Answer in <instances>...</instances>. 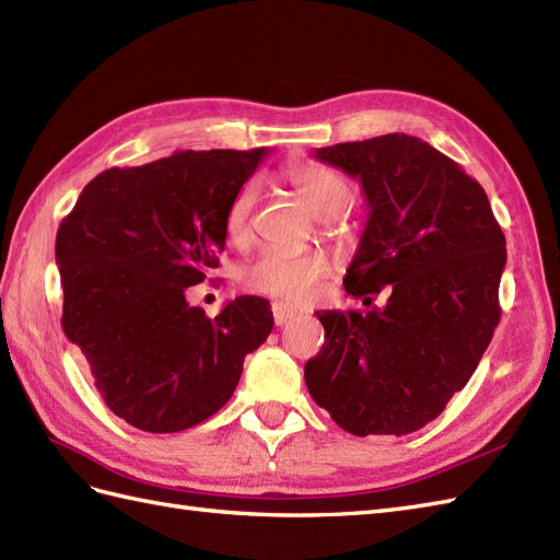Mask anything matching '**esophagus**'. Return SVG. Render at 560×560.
I'll use <instances>...</instances> for the list:
<instances>
[{"instance_id":"34e87169","label":"esophagus","mask_w":560,"mask_h":560,"mask_svg":"<svg viewBox=\"0 0 560 560\" xmlns=\"http://www.w3.org/2000/svg\"><path fill=\"white\" fill-rule=\"evenodd\" d=\"M271 312H275V324H277V326L289 324V322L295 317V314H298L295 307L285 305V303H275V305H271Z\"/></svg>"}]
</instances>
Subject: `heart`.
Returning a JSON list of instances; mask_svg holds the SVG:
<instances>
[{"label": "heart", "mask_w": 560, "mask_h": 560, "mask_svg": "<svg viewBox=\"0 0 560 560\" xmlns=\"http://www.w3.org/2000/svg\"><path fill=\"white\" fill-rule=\"evenodd\" d=\"M283 177L289 182L300 200L326 220L328 232L334 236H348V224L338 222V214L348 208L352 189L350 182L336 172L334 167L322 165L317 161H293L283 170ZM257 198V186L253 182L243 184L234 194L232 203L224 214L226 238L243 246L250 241V212ZM334 262L324 250H305V253H285V250H262L248 265L241 269L243 289L250 293L285 300V303H303L312 295L319 281L331 275Z\"/></svg>", "instance_id": "b5f03b06"}]
</instances>
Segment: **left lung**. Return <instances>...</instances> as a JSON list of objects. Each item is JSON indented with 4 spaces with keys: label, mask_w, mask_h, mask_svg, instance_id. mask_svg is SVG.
Listing matches in <instances>:
<instances>
[{
    "label": "left lung",
    "mask_w": 560,
    "mask_h": 560,
    "mask_svg": "<svg viewBox=\"0 0 560 560\" xmlns=\"http://www.w3.org/2000/svg\"><path fill=\"white\" fill-rule=\"evenodd\" d=\"M362 182L369 220L348 275L383 307L317 312L324 346L305 364L314 402L352 435H407L468 383L499 324L506 238L482 186L409 135L317 149Z\"/></svg>",
    "instance_id": "8db88e82"
}]
</instances>
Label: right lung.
<instances>
[{
  "label": "right lung",
  "instance_id": "obj_1",
  "mask_svg": "<svg viewBox=\"0 0 560 560\" xmlns=\"http://www.w3.org/2000/svg\"><path fill=\"white\" fill-rule=\"evenodd\" d=\"M265 153L177 151L110 167L59 226L63 334L108 409L139 430L179 433L210 419L271 334L265 298L241 295L214 319L186 300L220 265L226 208Z\"/></svg>",
  "mask_w": 560,
  "mask_h": 560
}]
</instances>
